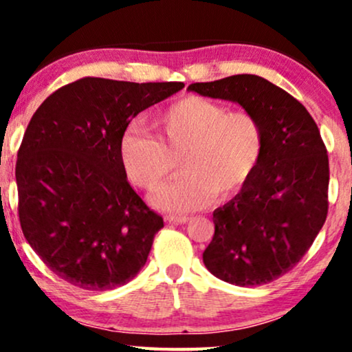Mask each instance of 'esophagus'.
I'll return each mask as SVG.
<instances>
[{"label": "esophagus", "mask_w": 352, "mask_h": 352, "mask_svg": "<svg viewBox=\"0 0 352 352\" xmlns=\"http://www.w3.org/2000/svg\"><path fill=\"white\" fill-rule=\"evenodd\" d=\"M190 220L188 217H180V215H167V221L168 223H175V225H180V223H187Z\"/></svg>", "instance_id": "34e87169"}]
</instances>
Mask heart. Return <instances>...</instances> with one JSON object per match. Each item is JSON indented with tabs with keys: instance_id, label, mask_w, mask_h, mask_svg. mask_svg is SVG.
Wrapping results in <instances>:
<instances>
[{
	"instance_id": "obj_1",
	"label": "heart",
	"mask_w": 352,
	"mask_h": 352,
	"mask_svg": "<svg viewBox=\"0 0 352 352\" xmlns=\"http://www.w3.org/2000/svg\"><path fill=\"white\" fill-rule=\"evenodd\" d=\"M152 129L127 131L120 140V160L129 180L153 192L179 155L182 175L153 195V205L187 213L225 199L253 177L265 152V131L250 111H230L217 100L187 96L153 117Z\"/></svg>"
}]
</instances>
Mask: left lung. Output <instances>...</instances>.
Wrapping results in <instances>:
<instances>
[{
    "instance_id": "1",
    "label": "left lung",
    "mask_w": 352,
    "mask_h": 352,
    "mask_svg": "<svg viewBox=\"0 0 352 352\" xmlns=\"http://www.w3.org/2000/svg\"><path fill=\"white\" fill-rule=\"evenodd\" d=\"M188 91L238 102L263 125V159L240 192L213 212L215 233L204 263L232 285H266L300 263L324 225L326 145L300 100L260 76L195 82Z\"/></svg>"
}]
</instances>
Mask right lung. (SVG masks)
Returning a JSON list of instances; mask_svg holds the SVG:
<instances>
[{
  "label": "right lung",
  "instance_id": "right-lung-1",
  "mask_svg": "<svg viewBox=\"0 0 352 352\" xmlns=\"http://www.w3.org/2000/svg\"><path fill=\"white\" fill-rule=\"evenodd\" d=\"M184 82L82 78L39 106L16 162L24 238L64 281L106 292L142 270L164 218L127 182L120 140L132 117Z\"/></svg>",
  "mask_w": 352,
  "mask_h": 352
}]
</instances>
